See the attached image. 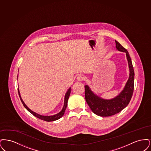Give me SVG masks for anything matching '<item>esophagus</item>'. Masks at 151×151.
I'll return each instance as SVG.
<instances>
[{"label": "esophagus", "mask_w": 151, "mask_h": 151, "mask_svg": "<svg viewBox=\"0 0 151 151\" xmlns=\"http://www.w3.org/2000/svg\"><path fill=\"white\" fill-rule=\"evenodd\" d=\"M77 80L79 81H81L84 80V76L83 75L80 74L77 76Z\"/></svg>", "instance_id": "34e87169"}]
</instances>
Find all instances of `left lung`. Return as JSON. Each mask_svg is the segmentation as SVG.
I'll list each match as a JSON object with an SVG mask.
<instances>
[{
    "mask_svg": "<svg viewBox=\"0 0 151 151\" xmlns=\"http://www.w3.org/2000/svg\"><path fill=\"white\" fill-rule=\"evenodd\" d=\"M116 50L126 53L129 68V78L123 89L114 98L107 100L98 96L88 86H85V98L91 110L100 116H109L119 113L129 104L134 88V70L129 52L115 41Z\"/></svg>",
    "mask_w": 151,
    "mask_h": 151,
    "instance_id": "left-lung-1",
    "label": "left lung"
}]
</instances>
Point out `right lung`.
<instances>
[{"instance_id": "right-lung-1", "label": "right lung", "mask_w": 151, "mask_h": 151, "mask_svg": "<svg viewBox=\"0 0 151 151\" xmlns=\"http://www.w3.org/2000/svg\"><path fill=\"white\" fill-rule=\"evenodd\" d=\"M71 87L68 89V91H67L66 93L65 94V100H64V105H63V107L62 108V110L58 113L57 114H55V115H40L39 114H37L35 112H34L33 111H32V110H30L27 105L26 104L24 103V102L22 100V97L20 96V91H19V89L18 88V92H19V97L20 98V100L22 101V103L24 105V106L25 108H26V109L29 111L31 114H32L34 116H36L37 118L41 119V120H43L45 121H46V122H51V121H57L58 119H60L63 115H64L65 114V110L67 108V102H68V99H69V97H70V95L71 93Z\"/></svg>"}]
</instances>
